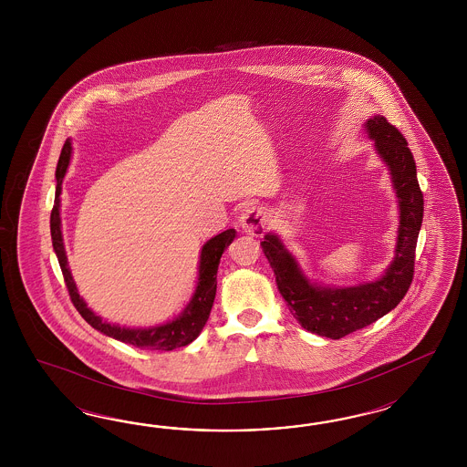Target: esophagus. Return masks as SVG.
Listing matches in <instances>:
<instances>
[{
	"mask_svg": "<svg viewBox=\"0 0 467 467\" xmlns=\"http://www.w3.org/2000/svg\"><path fill=\"white\" fill-rule=\"evenodd\" d=\"M240 226L252 236H262L269 227V215L258 205H248L241 213Z\"/></svg>",
	"mask_w": 467,
	"mask_h": 467,
	"instance_id": "34e87169",
	"label": "esophagus"
}]
</instances>
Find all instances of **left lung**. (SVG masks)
Instances as JSON below:
<instances>
[{
  "mask_svg": "<svg viewBox=\"0 0 467 467\" xmlns=\"http://www.w3.org/2000/svg\"><path fill=\"white\" fill-rule=\"evenodd\" d=\"M375 150L389 166L399 202L396 256L380 279L353 287L311 284L295 256L275 234H265L262 250L275 274V283L299 326L317 336L342 339L382 318L406 296L414 275V252L423 223V193L408 141L380 114L365 123Z\"/></svg>",
  "mask_w": 467,
  "mask_h": 467,
  "instance_id": "8db88e82",
  "label": "left lung"
}]
</instances>
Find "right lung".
I'll return each mask as SVG.
<instances>
[{
  "label": "right lung",
  "mask_w": 467,
  "mask_h": 467,
  "mask_svg": "<svg viewBox=\"0 0 467 467\" xmlns=\"http://www.w3.org/2000/svg\"><path fill=\"white\" fill-rule=\"evenodd\" d=\"M70 156L71 141L67 140L63 145L59 161H57V195H55L53 211H51V240H53V248H55L61 272H63L73 306L84 317V320L88 326L94 327L96 330H99L113 339L121 340V342L135 346L139 349L172 351L176 348L188 346L190 342L197 339L198 334L202 332V328L209 320V315L213 310V297L217 291V267H219V262H221V256L224 254V250L231 244V241L234 240L236 231L227 229L203 244L202 254H200L195 295L176 320H172L170 324H164V326L150 327V328H127V327L108 324L90 308H87L84 299L78 295L75 281L71 277L67 252H65V244H63L61 217H59V202H61L59 195H61V183L67 174Z\"/></svg>",
  "instance_id": "add662e5"
}]
</instances>
